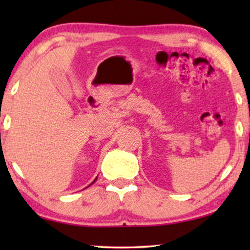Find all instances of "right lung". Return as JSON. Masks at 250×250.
Masks as SVG:
<instances>
[{
    "instance_id": "1",
    "label": "right lung",
    "mask_w": 250,
    "mask_h": 250,
    "mask_svg": "<svg viewBox=\"0 0 250 250\" xmlns=\"http://www.w3.org/2000/svg\"><path fill=\"white\" fill-rule=\"evenodd\" d=\"M95 180H97V179H95ZM95 180H94V181H93V182H95ZM93 182H92V183H93ZM92 183H91V184H92ZM91 184H90V186H91Z\"/></svg>"
}]
</instances>
